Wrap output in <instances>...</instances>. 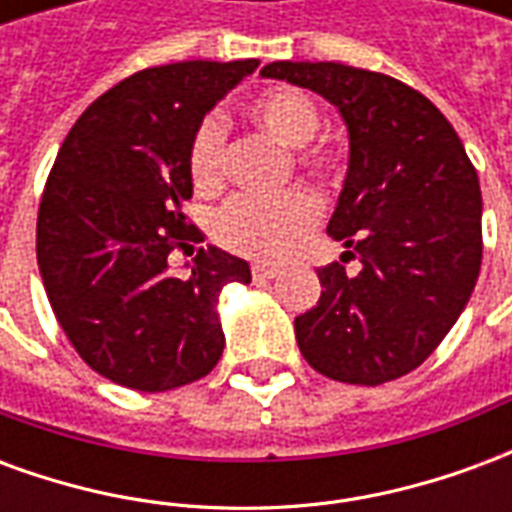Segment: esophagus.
Segmentation results:
<instances>
[{
	"label": "esophagus",
	"mask_w": 512,
	"mask_h": 512,
	"mask_svg": "<svg viewBox=\"0 0 512 512\" xmlns=\"http://www.w3.org/2000/svg\"><path fill=\"white\" fill-rule=\"evenodd\" d=\"M279 274L277 266H268V263H255L252 266V277H255V282H268V279H274Z\"/></svg>",
	"instance_id": "34e87169"
}]
</instances>
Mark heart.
Here are the masks:
<instances>
[{"label":"heart","instance_id":"heart-1","mask_svg":"<svg viewBox=\"0 0 512 512\" xmlns=\"http://www.w3.org/2000/svg\"><path fill=\"white\" fill-rule=\"evenodd\" d=\"M249 123L274 136L285 147L310 145L321 128V109L310 95L293 87H274L255 95L246 106ZM301 167L318 175L332 172L337 156L332 150H312L301 156ZM189 175L194 189L211 197L224 186V126L219 117H205L189 145ZM318 200L293 189L263 200L235 197L216 219V238L238 255L257 260H285L318 222Z\"/></svg>","mask_w":512,"mask_h":512}]
</instances>
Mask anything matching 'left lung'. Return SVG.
Instances as JSON below:
<instances>
[{
    "instance_id": "8db88e82",
    "label": "left lung",
    "mask_w": 512,
    "mask_h": 512,
    "mask_svg": "<svg viewBox=\"0 0 512 512\" xmlns=\"http://www.w3.org/2000/svg\"><path fill=\"white\" fill-rule=\"evenodd\" d=\"M260 76L323 95L348 128V175L329 219L362 271H318L321 299L296 318L318 373L378 386L428 359L469 304L483 260L477 169L436 106L384 73L340 62H271Z\"/></svg>"
}]
</instances>
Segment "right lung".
<instances>
[{
  "mask_svg": "<svg viewBox=\"0 0 512 512\" xmlns=\"http://www.w3.org/2000/svg\"><path fill=\"white\" fill-rule=\"evenodd\" d=\"M257 65L134 73L84 109L57 153L38 211L40 277L76 354L115 384L167 392L222 359L219 293L249 285V263L208 246L175 277L169 252L202 241L183 213L191 136Z\"/></svg>",
  "mask_w": 512,
  "mask_h": 512,
  "instance_id": "add662e5",
  "label": "right lung"
}]
</instances>
